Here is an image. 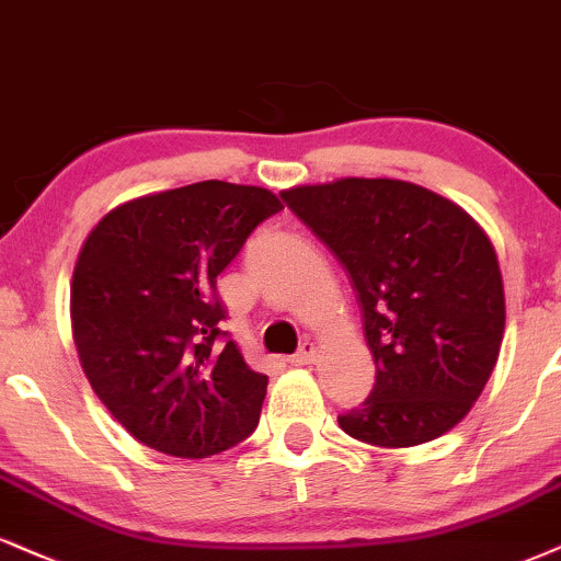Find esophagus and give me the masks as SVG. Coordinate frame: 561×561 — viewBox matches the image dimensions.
Instances as JSON below:
<instances>
[{"instance_id": "1", "label": "esophagus", "mask_w": 561, "mask_h": 561, "mask_svg": "<svg viewBox=\"0 0 561 561\" xmlns=\"http://www.w3.org/2000/svg\"><path fill=\"white\" fill-rule=\"evenodd\" d=\"M314 356H317V345L312 341H304L299 345V351H296V354L288 358V362H291L294 366H304V364H312Z\"/></svg>"}]
</instances>
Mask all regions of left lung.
I'll return each instance as SVG.
<instances>
[{
  "instance_id": "left-lung-1",
  "label": "left lung",
  "mask_w": 561,
  "mask_h": 561,
  "mask_svg": "<svg viewBox=\"0 0 561 561\" xmlns=\"http://www.w3.org/2000/svg\"><path fill=\"white\" fill-rule=\"evenodd\" d=\"M283 203L348 270L377 364L369 398L337 424L377 447L437 439L479 400L504 335V286L483 228L400 179L291 186Z\"/></svg>"
}]
</instances>
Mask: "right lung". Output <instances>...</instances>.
<instances>
[{"label": "right lung", "instance_id": "add662e5", "mask_svg": "<svg viewBox=\"0 0 561 561\" xmlns=\"http://www.w3.org/2000/svg\"><path fill=\"white\" fill-rule=\"evenodd\" d=\"M278 210L270 190L207 179L129 199L88 233L69 294L75 345L101 403L150 449L197 460L257 428L267 377L218 343L216 278Z\"/></svg>", "mask_w": 561, "mask_h": 561}]
</instances>
